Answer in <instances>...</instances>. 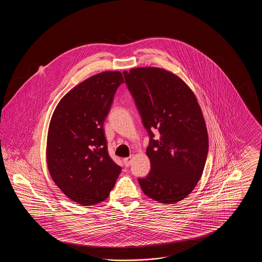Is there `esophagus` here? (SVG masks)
I'll return each mask as SVG.
<instances>
[{
  "label": "esophagus",
  "mask_w": 262,
  "mask_h": 262,
  "mask_svg": "<svg viewBox=\"0 0 262 262\" xmlns=\"http://www.w3.org/2000/svg\"><path fill=\"white\" fill-rule=\"evenodd\" d=\"M133 160H134V156H129V157H126V158H124V164H125V167H129L130 166V164L133 163Z\"/></svg>",
  "instance_id": "esophagus-1"
}]
</instances>
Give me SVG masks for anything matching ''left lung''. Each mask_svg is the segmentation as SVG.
<instances>
[{
	"label": "left lung",
	"mask_w": 262,
	"mask_h": 262,
	"mask_svg": "<svg viewBox=\"0 0 262 262\" xmlns=\"http://www.w3.org/2000/svg\"><path fill=\"white\" fill-rule=\"evenodd\" d=\"M142 125L149 136L151 170L138 183L161 203L186 199L200 181L208 153L205 121L194 93L177 75L159 68L124 72ZM154 131L160 138L154 139Z\"/></svg>",
	"instance_id": "1"
}]
</instances>
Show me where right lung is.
Returning <instances> with one entry per match:
<instances>
[{"mask_svg":"<svg viewBox=\"0 0 262 262\" xmlns=\"http://www.w3.org/2000/svg\"><path fill=\"white\" fill-rule=\"evenodd\" d=\"M121 83L120 72L92 75L62 97L51 119V177L69 199L84 206L106 200L122 171L109 156L103 128Z\"/></svg>","mask_w":262,"mask_h":262,"instance_id":"obj_1","label":"right lung"}]
</instances>
